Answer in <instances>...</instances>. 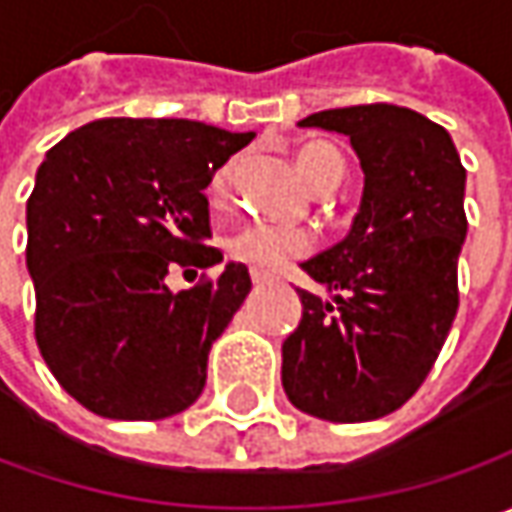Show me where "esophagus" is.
<instances>
[{
    "label": "esophagus",
    "mask_w": 512,
    "mask_h": 512,
    "mask_svg": "<svg viewBox=\"0 0 512 512\" xmlns=\"http://www.w3.org/2000/svg\"><path fill=\"white\" fill-rule=\"evenodd\" d=\"M250 279H253V285H267V282H270V276L262 273V270H253V273H250Z\"/></svg>",
    "instance_id": "esophagus-1"
}]
</instances>
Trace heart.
<instances>
[{
	"mask_svg": "<svg viewBox=\"0 0 512 512\" xmlns=\"http://www.w3.org/2000/svg\"><path fill=\"white\" fill-rule=\"evenodd\" d=\"M293 162H296L299 176L305 179V185L313 193H327V190H333L342 182L344 159L330 142H319V139L302 142L293 153ZM233 176H236V162L233 159L213 173V179L207 185V196H210L213 205H225L227 196H230V187H233ZM225 247L236 262L253 267V270H276L279 265H285L287 259L305 256L310 250V236L305 230L245 225L227 236Z\"/></svg>",
	"mask_w": 512,
	"mask_h": 512,
	"instance_id": "obj_1",
	"label": "heart"
}]
</instances>
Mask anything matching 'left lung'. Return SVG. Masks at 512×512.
<instances>
[{
    "label": "left lung",
    "instance_id": "1",
    "mask_svg": "<svg viewBox=\"0 0 512 512\" xmlns=\"http://www.w3.org/2000/svg\"><path fill=\"white\" fill-rule=\"evenodd\" d=\"M299 125L350 136L364 196L347 239L302 265L336 299L299 290L282 384L316 419H382L422 387L456 319L467 173L450 133L410 108L353 105Z\"/></svg>",
    "mask_w": 512,
    "mask_h": 512
}]
</instances>
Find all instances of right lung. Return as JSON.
<instances>
[{
	"mask_svg": "<svg viewBox=\"0 0 512 512\" xmlns=\"http://www.w3.org/2000/svg\"><path fill=\"white\" fill-rule=\"evenodd\" d=\"M253 133L110 116L45 153L28 199L33 336L90 413L153 422L199 399L207 353L250 293L227 265L173 293L168 276L222 262L205 187Z\"/></svg>",
	"mask_w": 512,
	"mask_h": 512,
	"instance_id": "1",
	"label": "right lung"
}]
</instances>
